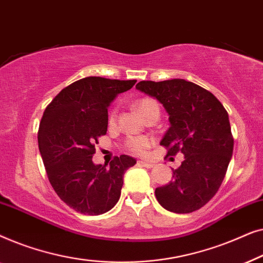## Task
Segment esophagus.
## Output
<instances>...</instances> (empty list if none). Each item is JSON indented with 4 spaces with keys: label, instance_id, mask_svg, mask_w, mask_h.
<instances>
[{
    "label": "esophagus",
    "instance_id": "esophagus-1",
    "mask_svg": "<svg viewBox=\"0 0 263 263\" xmlns=\"http://www.w3.org/2000/svg\"><path fill=\"white\" fill-rule=\"evenodd\" d=\"M138 164L141 165V166H145L147 168H152L154 166L153 163H149V161H145V160H139Z\"/></svg>",
    "mask_w": 263,
    "mask_h": 263
}]
</instances>
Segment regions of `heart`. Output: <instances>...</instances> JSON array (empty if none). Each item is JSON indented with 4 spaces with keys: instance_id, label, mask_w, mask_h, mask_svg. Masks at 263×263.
I'll return each instance as SVG.
<instances>
[{
    "instance_id": "obj_1",
    "label": "heart",
    "mask_w": 263,
    "mask_h": 263,
    "mask_svg": "<svg viewBox=\"0 0 263 263\" xmlns=\"http://www.w3.org/2000/svg\"><path fill=\"white\" fill-rule=\"evenodd\" d=\"M135 106L139 112L145 118L148 116L153 110H159V105H158V103L154 99H151V98H142L138 100L135 104ZM109 120L110 122H114L115 111H112V112L110 114ZM151 143H152V139L148 138V136H138V138H132L128 140L127 148L134 153H143L151 146Z\"/></svg>"
}]
</instances>
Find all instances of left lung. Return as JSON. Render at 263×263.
Here are the masks:
<instances>
[{
	"label": "left lung",
	"mask_w": 263,
	"mask_h": 263,
	"mask_svg": "<svg viewBox=\"0 0 263 263\" xmlns=\"http://www.w3.org/2000/svg\"><path fill=\"white\" fill-rule=\"evenodd\" d=\"M136 88L166 110L170 128L160 145L167 156H184L172 170L174 179L156 189L158 202L179 214L200 210L220 188L232 157L228 111L210 91L184 79L140 81Z\"/></svg>",
	"instance_id": "left-lung-1"
}]
</instances>
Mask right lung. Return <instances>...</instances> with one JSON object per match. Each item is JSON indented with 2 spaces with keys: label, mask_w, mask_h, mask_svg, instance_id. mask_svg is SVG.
<instances>
[{
  "label": "right lung",
  "mask_w": 263,
  "mask_h": 263,
  "mask_svg": "<svg viewBox=\"0 0 263 263\" xmlns=\"http://www.w3.org/2000/svg\"><path fill=\"white\" fill-rule=\"evenodd\" d=\"M136 80L88 77L63 88L43 114L38 146L49 181L77 212L99 215L120 200L123 176L134 158L122 154L109 166L92 161L95 143L106 134L107 107Z\"/></svg>",
  "instance_id": "add662e5"
}]
</instances>
